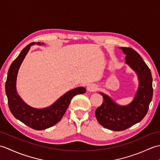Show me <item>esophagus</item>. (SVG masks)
<instances>
[{
	"instance_id": "1",
	"label": "esophagus",
	"mask_w": 160,
	"mask_h": 160,
	"mask_svg": "<svg viewBox=\"0 0 160 160\" xmlns=\"http://www.w3.org/2000/svg\"><path fill=\"white\" fill-rule=\"evenodd\" d=\"M87 89L88 91H90V92H93V91H95L97 90V86L94 84H90L87 86Z\"/></svg>"
}]
</instances>
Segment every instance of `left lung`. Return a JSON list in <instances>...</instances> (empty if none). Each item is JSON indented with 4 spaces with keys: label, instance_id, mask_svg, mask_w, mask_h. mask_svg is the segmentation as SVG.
Instances as JSON below:
<instances>
[{
    "label": "left lung",
    "instance_id": "left-lung-1",
    "mask_svg": "<svg viewBox=\"0 0 160 160\" xmlns=\"http://www.w3.org/2000/svg\"><path fill=\"white\" fill-rule=\"evenodd\" d=\"M125 54V63L136 73L139 85L133 100L127 105H120L108 95L100 92L104 98L96 108V117L104 128L112 131L125 130L140 122L147 113L152 100V78L151 70L137 52L129 47H120Z\"/></svg>",
    "mask_w": 160,
    "mask_h": 160
}]
</instances>
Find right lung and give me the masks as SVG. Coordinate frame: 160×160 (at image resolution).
I'll return each mask as SVG.
<instances>
[{
  "label": "right lung",
  "mask_w": 160,
  "mask_h": 160,
  "mask_svg": "<svg viewBox=\"0 0 160 160\" xmlns=\"http://www.w3.org/2000/svg\"><path fill=\"white\" fill-rule=\"evenodd\" d=\"M42 45L43 42H32L26 46L10 66L5 82V92L10 111L17 120L36 130H44L57 124L64 115L73 96L86 92L83 87L75 88L67 91L49 107L36 108L29 106L16 91V80L19 68L33 45Z\"/></svg>",
  "instance_id": "add662e5"
}]
</instances>
